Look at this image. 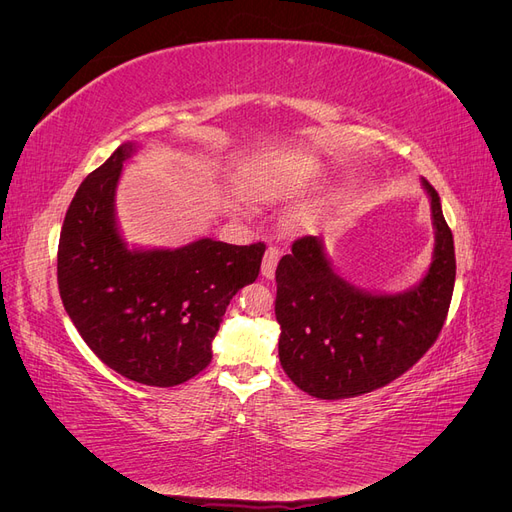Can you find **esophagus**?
<instances>
[{
	"instance_id": "obj_1",
	"label": "esophagus",
	"mask_w": 512,
	"mask_h": 512,
	"mask_svg": "<svg viewBox=\"0 0 512 512\" xmlns=\"http://www.w3.org/2000/svg\"><path fill=\"white\" fill-rule=\"evenodd\" d=\"M277 260H280V250H277V247H267L265 258H262V269H260L262 277H267V280H271V277L275 275Z\"/></svg>"
}]
</instances>
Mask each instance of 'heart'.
<instances>
[{
    "instance_id": "obj_1",
    "label": "heart",
    "mask_w": 512,
    "mask_h": 512,
    "mask_svg": "<svg viewBox=\"0 0 512 512\" xmlns=\"http://www.w3.org/2000/svg\"><path fill=\"white\" fill-rule=\"evenodd\" d=\"M324 177L320 160L307 153H277L247 164L241 173V194L252 203L275 205L312 192Z\"/></svg>"
}]
</instances>
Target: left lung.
I'll return each mask as SVG.
<instances>
[{
  "label": "left lung",
  "mask_w": 512,
  "mask_h": 512,
  "mask_svg": "<svg viewBox=\"0 0 512 512\" xmlns=\"http://www.w3.org/2000/svg\"><path fill=\"white\" fill-rule=\"evenodd\" d=\"M431 200L436 245L416 286L376 294L339 277L318 237L292 243L275 271L280 363L288 378L318 399L371 393L408 371L433 346L455 288V245L438 192Z\"/></svg>",
  "instance_id": "obj_1"
}]
</instances>
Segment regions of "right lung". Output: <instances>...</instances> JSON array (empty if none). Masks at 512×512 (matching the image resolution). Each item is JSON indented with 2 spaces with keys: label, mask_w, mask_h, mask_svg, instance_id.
Instances as JSON below:
<instances>
[{
  "label": "right lung",
  "mask_w": 512,
  "mask_h": 512,
  "mask_svg": "<svg viewBox=\"0 0 512 512\" xmlns=\"http://www.w3.org/2000/svg\"><path fill=\"white\" fill-rule=\"evenodd\" d=\"M123 143L76 190L59 235L61 301L98 359L147 386L188 382L211 363L230 299L252 284L265 243L198 239L177 250H130L115 220Z\"/></svg>",
  "instance_id": "1"
}]
</instances>
